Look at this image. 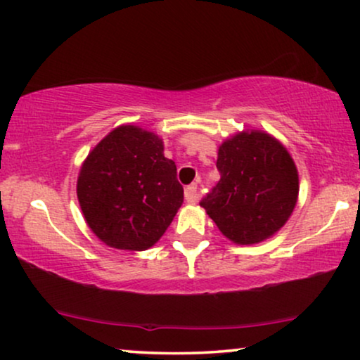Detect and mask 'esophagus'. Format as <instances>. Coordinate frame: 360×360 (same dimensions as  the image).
Segmentation results:
<instances>
[{
  "mask_svg": "<svg viewBox=\"0 0 360 360\" xmlns=\"http://www.w3.org/2000/svg\"><path fill=\"white\" fill-rule=\"evenodd\" d=\"M184 198L191 204L198 202V186H195V184L188 186V188L184 189Z\"/></svg>",
  "mask_w": 360,
  "mask_h": 360,
  "instance_id": "34e87169",
  "label": "esophagus"
}]
</instances>
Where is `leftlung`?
I'll return each mask as SVG.
<instances>
[{
    "label": "left lung",
    "instance_id": "obj_1",
    "mask_svg": "<svg viewBox=\"0 0 360 360\" xmlns=\"http://www.w3.org/2000/svg\"><path fill=\"white\" fill-rule=\"evenodd\" d=\"M220 181L200 205L229 240L252 245L280 230L298 200L293 158L265 131H242L219 146Z\"/></svg>",
    "mask_w": 360,
    "mask_h": 360
}]
</instances>
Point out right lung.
Wrapping results in <instances>:
<instances>
[{"mask_svg":"<svg viewBox=\"0 0 360 360\" xmlns=\"http://www.w3.org/2000/svg\"><path fill=\"white\" fill-rule=\"evenodd\" d=\"M162 140L133 124L110 131L80 167L77 198L103 243L141 252L155 245L184 200Z\"/></svg>","mask_w":360,"mask_h":360,"instance_id":"obj_1","label":"right lung"}]
</instances>
